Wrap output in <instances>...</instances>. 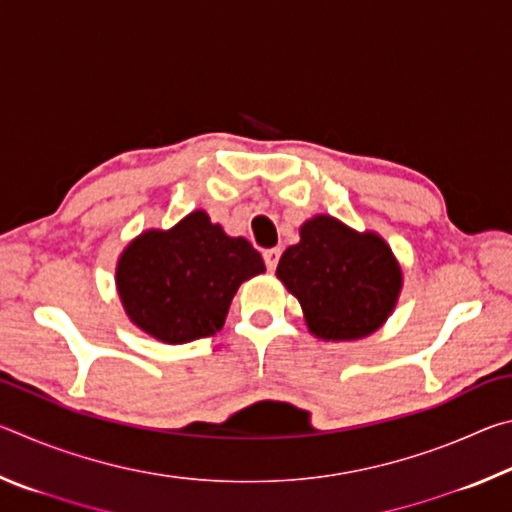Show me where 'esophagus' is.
<instances>
[{
  "label": "esophagus",
  "instance_id": "34e87169",
  "mask_svg": "<svg viewBox=\"0 0 512 512\" xmlns=\"http://www.w3.org/2000/svg\"><path fill=\"white\" fill-rule=\"evenodd\" d=\"M280 255H282L280 248H268V250H264V264H266L268 271H275L277 262H280Z\"/></svg>",
  "mask_w": 512,
  "mask_h": 512
}]
</instances>
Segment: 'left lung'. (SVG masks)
Segmentation results:
<instances>
[{"label":"left lung","mask_w":512,"mask_h":512,"mask_svg":"<svg viewBox=\"0 0 512 512\" xmlns=\"http://www.w3.org/2000/svg\"><path fill=\"white\" fill-rule=\"evenodd\" d=\"M305 323L320 341H359L386 323L400 300L404 275L386 239L354 230L329 214L300 225V241L277 264Z\"/></svg>","instance_id":"obj_1"}]
</instances>
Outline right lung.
I'll list each match as a JSON object with an SVG mask.
<instances>
[{"label": "right lung", "instance_id": "obj_1", "mask_svg": "<svg viewBox=\"0 0 512 512\" xmlns=\"http://www.w3.org/2000/svg\"><path fill=\"white\" fill-rule=\"evenodd\" d=\"M244 237H230L205 210L169 230H144L117 259L115 284L126 316L144 334L180 345L219 332L237 289L264 273Z\"/></svg>", "mask_w": 512, "mask_h": 512}]
</instances>
